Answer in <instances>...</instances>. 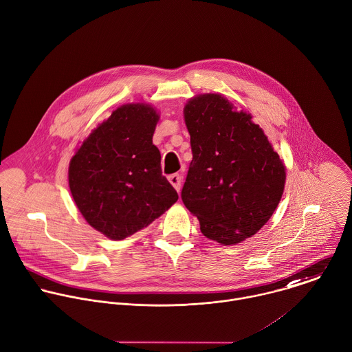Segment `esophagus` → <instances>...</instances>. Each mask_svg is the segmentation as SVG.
Segmentation results:
<instances>
[{"instance_id":"1","label":"esophagus","mask_w":352,"mask_h":352,"mask_svg":"<svg viewBox=\"0 0 352 352\" xmlns=\"http://www.w3.org/2000/svg\"><path fill=\"white\" fill-rule=\"evenodd\" d=\"M168 181H170V184L175 188L177 192L181 190V175H179V174H173V175H170V177H168Z\"/></svg>"}]
</instances>
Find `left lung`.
Masks as SVG:
<instances>
[{
	"mask_svg": "<svg viewBox=\"0 0 352 352\" xmlns=\"http://www.w3.org/2000/svg\"><path fill=\"white\" fill-rule=\"evenodd\" d=\"M184 118L193 155L184 204L210 240L234 245L252 237L283 197V160L251 113L237 112L222 94L190 98Z\"/></svg>",
	"mask_w": 352,
	"mask_h": 352,
	"instance_id": "1",
	"label": "left lung"
}]
</instances>
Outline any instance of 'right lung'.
Listing matches in <instances>:
<instances>
[{
  "label": "right lung",
  "mask_w": 352,
  "mask_h": 352,
  "mask_svg": "<svg viewBox=\"0 0 352 352\" xmlns=\"http://www.w3.org/2000/svg\"><path fill=\"white\" fill-rule=\"evenodd\" d=\"M157 122L149 104L122 105L71 157L72 199L86 222L111 240L146 228L178 200L152 142Z\"/></svg>",
  "instance_id": "right-lung-1"
}]
</instances>
